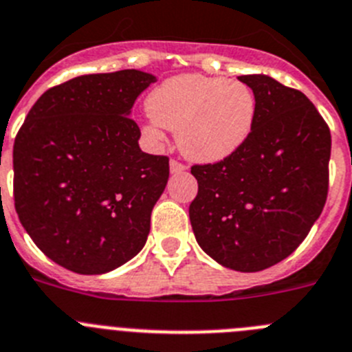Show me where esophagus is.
<instances>
[{
  "mask_svg": "<svg viewBox=\"0 0 352 352\" xmlns=\"http://www.w3.org/2000/svg\"><path fill=\"white\" fill-rule=\"evenodd\" d=\"M169 169H170V173H173V174H179V173H183V170H185L186 167L183 166V164H179L178 160H170V162H169Z\"/></svg>",
  "mask_w": 352,
  "mask_h": 352,
  "instance_id": "obj_1",
  "label": "esophagus"
}]
</instances>
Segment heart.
I'll return each instance as SVG.
<instances>
[{"instance_id": "b5f03b06", "label": "heart", "mask_w": 352, "mask_h": 352, "mask_svg": "<svg viewBox=\"0 0 352 352\" xmlns=\"http://www.w3.org/2000/svg\"><path fill=\"white\" fill-rule=\"evenodd\" d=\"M144 132L155 143L164 129L176 132L179 151L193 162L228 159L250 140L256 120V98L237 80L188 73L164 80L146 98Z\"/></svg>"}]
</instances>
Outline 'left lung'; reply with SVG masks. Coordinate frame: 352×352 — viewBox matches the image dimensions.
Here are the masks:
<instances>
[{"instance_id":"1","label":"left lung","mask_w":352,"mask_h":352,"mask_svg":"<svg viewBox=\"0 0 352 352\" xmlns=\"http://www.w3.org/2000/svg\"><path fill=\"white\" fill-rule=\"evenodd\" d=\"M256 98L250 140L228 159L193 166L190 221L199 246L239 272L269 269L293 253L327 202L331 136L300 90L269 75H241Z\"/></svg>"}]
</instances>
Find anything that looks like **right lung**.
<instances>
[{
    "instance_id": "add662e5",
    "label": "right lung",
    "mask_w": 352,
    "mask_h": 352,
    "mask_svg": "<svg viewBox=\"0 0 352 352\" xmlns=\"http://www.w3.org/2000/svg\"><path fill=\"white\" fill-rule=\"evenodd\" d=\"M153 82L138 69L76 76L48 89L15 138V211L64 269L106 274L146 244L169 159L141 151L131 111Z\"/></svg>"
}]
</instances>
